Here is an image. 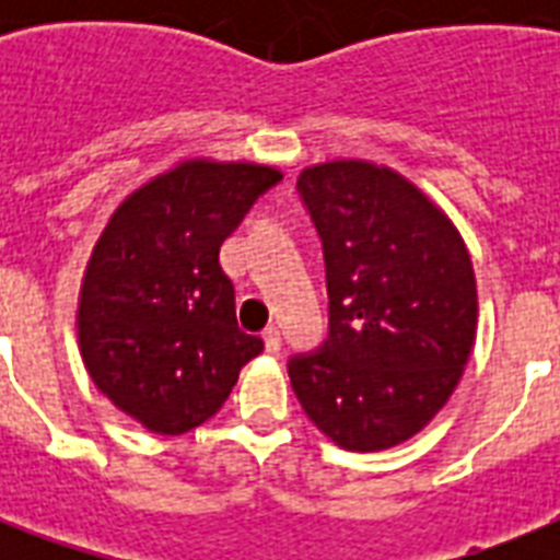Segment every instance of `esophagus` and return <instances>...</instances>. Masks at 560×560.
I'll use <instances>...</instances> for the list:
<instances>
[{"label":"esophagus","mask_w":560,"mask_h":560,"mask_svg":"<svg viewBox=\"0 0 560 560\" xmlns=\"http://www.w3.org/2000/svg\"><path fill=\"white\" fill-rule=\"evenodd\" d=\"M264 349L270 351V354H276V351L281 349V334L276 325H267V328H264Z\"/></svg>","instance_id":"esophagus-1"}]
</instances>
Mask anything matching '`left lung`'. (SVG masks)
Here are the masks:
<instances>
[{
  "label": "left lung",
  "mask_w": 560,
  "mask_h": 560,
  "mask_svg": "<svg viewBox=\"0 0 560 560\" xmlns=\"http://www.w3.org/2000/svg\"><path fill=\"white\" fill-rule=\"evenodd\" d=\"M323 241L328 340L290 358L307 418L346 451L407 442L447 404L477 340V279L451 218L392 168L299 174Z\"/></svg>",
  "instance_id": "1"
}]
</instances>
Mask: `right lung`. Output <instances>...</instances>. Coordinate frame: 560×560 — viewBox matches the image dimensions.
Instances as JSON below:
<instances>
[{"label": "right lung", "instance_id": "obj_1", "mask_svg": "<svg viewBox=\"0 0 560 560\" xmlns=\"http://www.w3.org/2000/svg\"><path fill=\"white\" fill-rule=\"evenodd\" d=\"M281 174L186 160L127 197L92 249L78 302L83 366L121 412L179 435L223 407L264 349L235 319L220 244Z\"/></svg>", "mask_w": 560, "mask_h": 560}]
</instances>
